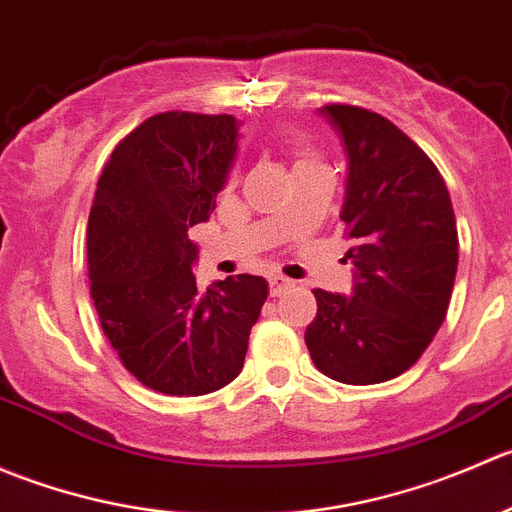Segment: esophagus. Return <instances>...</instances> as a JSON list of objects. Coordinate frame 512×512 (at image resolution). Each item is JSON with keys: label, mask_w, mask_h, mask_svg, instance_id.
I'll use <instances>...</instances> for the list:
<instances>
[{"label": "esophagus", "mask_w": 512, "mask_h": 512, "mask_svg": "<svg viewBox=\"0 0 512 512\" xmlns=\"http://www.w3.org/2000/svg\"><path fill=\"white\" fill-rule=\"evenodd\" d=\"M268 283H271V296H281L286 288L293 286L291 278L281 276V273H273V276H268Z\"/></svg>", "instance_id": "1"}]
</instances>
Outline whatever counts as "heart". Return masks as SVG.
I'll return each mask as SVG.
<instances>
[{
	"instance_id": "heart-1",
	"label": "heart",
	"mask_w": 512,
	"mask_h": 512,
	"mask_svg": "<svg viewBox=\"0 0 512 512\" xmlns=\"http://www.w3.org/2000/svg\"><path fill=\"white\" fill-rule=\"evenodd\" d=\"M313 164H321V161L313 156V151L308 149V146L296 144V169L298 166H313Z\"/></svg>"
}]
</instances>
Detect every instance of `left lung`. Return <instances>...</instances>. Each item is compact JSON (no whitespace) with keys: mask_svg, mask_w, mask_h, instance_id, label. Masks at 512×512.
<instances>
[{"mask_svg":"<svg viewBox=\"0 0 512 512\" xmlns=\"http://www.w3.org/2000/svg\"><path fill=\"white\" fill-rule=\"evenodd\" d=\"M321 114L348 156L341 221L356 273L351 296L313 291L306 346L323 376L371 386L408 371L445 321L458 229L440 171L393 121L351 104Z\"/></svg>","mask_w":512,"mask_h":512,"instance_id":"8db88e82","label":"left lung"}]
</instances>
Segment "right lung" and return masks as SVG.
Returning <instances> with one entry per match:
<instances>
[{"mask_svg": "<svg viewBox=\"0 0 512 512\" xmlns=\"http://www.w3.org/2000/svg\"><path fill=\"white\" fill-rule=\"evenodd\" d=\"M231 114L164 111L116 144L96 184L86 266L101 328L126 371L164 396H206L244 368L268 283L196 288L191 226L209 219L239 146Z\"/></svg>", "mask_w": 512, "mask_h": 512, "instance_id": "add662e5", "label": "right lung"}]
</instances>
